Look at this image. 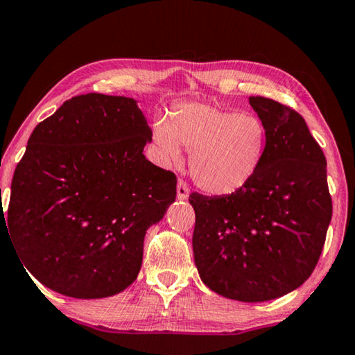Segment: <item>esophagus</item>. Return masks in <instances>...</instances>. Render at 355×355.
Instances as JSON below:
<instances>
[{"label": "esophagus", "mask_w": 355, "mask_h": 355, "mask_svg": "<svg viewBox=\"0 0 355 355\" xmlns=\"http://www.w3.org/2000/svg\"><path fill=\"white\" fill-rule=\"evenodd\" d=\"M189 196V188L188 184L183 182V180H178V184H177V198L178 199H188Z\"/></svg>", "instance_id": "1"}]
</instances>
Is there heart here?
Listing matches in <instances>:
<instances>
[{
  "label": "heart",
  "instance_id": "b5f03b06",
  "mask_svg": "<svg viewBox=\"0 0 355 355\" xmlns=\"http://www.w3.org/2000/svg\"><path fill=\"white\" fill-rule=\"evenodd\" d=\"M156 153L164 164L189 151V172L196 184L213 196L243 189L262 164L267 128L250 112H234L208 103H182L172 120L157 121L151 131Z\"/></svg>",
  "mask_w": 355,
  "mask_h": 355
}]
</instances>
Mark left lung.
<instances>
[{"mask_svg": "<svg viewBox=\"0 0 355 355\" xmlns=\"http://www.w3.org/2000/svg\"><path fill=\"white\" fill-rule=\"evenodd\" d=\"M267 128L262 164L230 196H189L196 213L194 262L216 294L267 302L313 273L331 219L327 161L305 120L277 101L251 96Z\"/></svg>", "mask_w": 355, "mask_h": 355, "instance_id": "left-lung-1", "label": "left lung"}]
</instances>
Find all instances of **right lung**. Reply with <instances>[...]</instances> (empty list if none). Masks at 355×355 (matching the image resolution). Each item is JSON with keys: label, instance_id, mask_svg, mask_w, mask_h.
Wrapping results in <instances>:
<instances>
[{"label": "right lung", "instance_id": "add662e5", "mask_svg": "<svg viewBox=\"0 0 355 355\" xmlns=\"http://www.w3.org/2000/svg\"><path fill=\"white\" fill-rule=\"evenodd\" d=\"M148 142L137 101L99 93L66 101L35 128L6 215L24 266L44 286L104 299L136 281L147 229L177 198V177L145 157Z\"/></svg>", "mask_w": 355, "mask_h": 355}]
</instances>
